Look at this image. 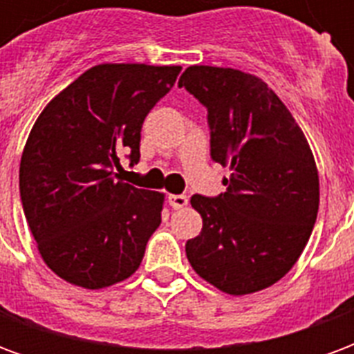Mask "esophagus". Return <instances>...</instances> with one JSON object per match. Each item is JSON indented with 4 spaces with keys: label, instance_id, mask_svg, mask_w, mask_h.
<instances>
[{
    "label": "esophagus",
    "instance_id": "obj_1",
    "mask_svg": "<svg viewBox=\"0 0 354 354\" xmlns=\"http://www.w3.org/2000/svg\"><path fill=\"white\" fill-rule=\"evenodd\" d=\"M169 205L174 208V210L184 208L185 205H187V197H185V195H169Z\"/></svg>",
    "mask_w": 354,
    "mask_h": 354
}]
</instances>
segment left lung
Instances as JSON below:
<instances>
[{"label": "left lung", "instance_id": "left-lung-1", "mask_svg": "<svg viewBox=\"0 0 354 354\" xmlns=\"http://www.w3.org/2000/svg\"><path fill=\"white\" fill-rule=\"evenodd\" d=\"M207 108L210 157L230 167L225 193L193 195L203 230L185 243L195 273L231 296L288 273L319 212V172L288 108L267 83L233 68L189 66L178 81Z\"/></svg>", "mask_w": 354, "mask_h": 354}]
</instances>
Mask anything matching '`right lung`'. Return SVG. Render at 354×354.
<instances>
[{
	"label": "right lung",
	"mask_w": 354,
	"mask_h": 354,
	"mask_svg": "<svg viewBox=\"0 0 354 354\" xmlns=\"http://www.w3.org/2000/svg\"><path fill=\"white\" fill-rule=\"evenodd\" d=\"M180 66L98 64L43 109L20 159V201L43 261L75 286L129 279L161 223L165 195L121 182L144 119Z\"/></svg>",
	"instance_id": "add662e5"
}]
</instances>
